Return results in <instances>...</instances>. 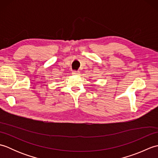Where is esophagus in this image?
I'll use <instances>...</instances> for the list:
<instances>
[{"instance_id": "esophagus-1", "label": "esophagus", "mask_w": 158, "mask_h": 158, "mask_svg": "<svg viewBox=\"0 0 158 158\" xmlns=\"http://www.w3.org/2000/svg\"><path fill=\"white\" fill-rule=\"evenodd\" d=\"M79 72L78 71H75H75H73L72 72V74H73V75H79Z\"/></svg>"}]
</instances>
